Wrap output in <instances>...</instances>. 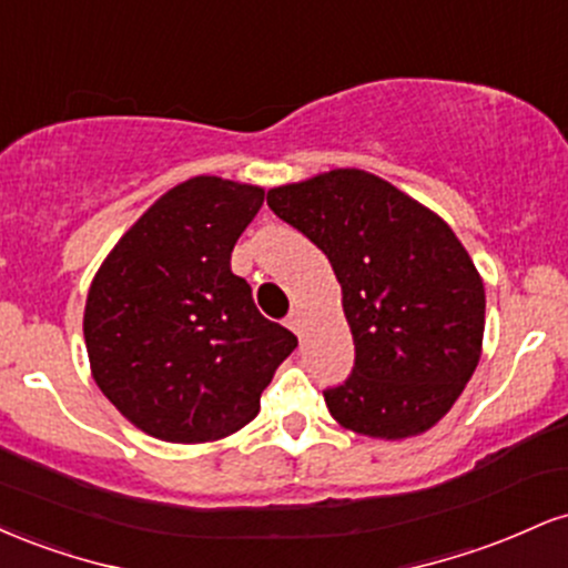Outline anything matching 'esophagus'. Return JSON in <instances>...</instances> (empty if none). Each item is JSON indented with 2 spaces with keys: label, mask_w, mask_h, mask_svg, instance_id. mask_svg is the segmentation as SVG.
<instances>
[{
  "label": "esophagus",
  "mask_w": 568,
  "mask_h": 568,
  "mask_svg": "<svg viewBox=\"0 0 568 568\" xmlns=\"http://www.w3.org/2000/svg\"><path fill=\"white\" fill-rule=\"evenodd\" d=\"M285 325H288L293 334H302V315H298V312H291V315L285 317Z\"/></svg>",
  "instance_id": "34e87169"
}]
</instances>
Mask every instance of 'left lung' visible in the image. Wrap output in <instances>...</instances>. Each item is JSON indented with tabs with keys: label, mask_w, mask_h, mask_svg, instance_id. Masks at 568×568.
<instances>
[{
	"label": "left lung",
	"mask_w": 568,
	"mask_h": 568,
	"mask_svg": "<svg viewBox=\"0 0 568 568\" xmlns=\"http://www.w3.org/2000/svg\"><path fill=\"white\" fill-rule=\"evenodd\" d=\"M266 205L342 285L355 366L323 389L331 416L387 440L433 427L478 366L486 317L484 283L446 221L355 168L270 189Z\"/></svg>",
	"instance_id": "8db88e82"
}]
</instances>
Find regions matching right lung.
<instances>
[{
  "instance_id": "1",
  "label": "right lung",
  "mask_w": 568,
  "mask_h": 568,
  "mask_svg": "<svg viewBox=\"0 0 568 568\" xmlns=\"http://www.w3.org/2000/svg\"><path fill=\"white\" fill-rule=\"evenodd\" d=\"M264 189L197 175L149 207L90 285L84 344L101 393L143 433L205 443L237 433L296 336L266 321L232 247Z\"/></svg>"
}]
</instances>
